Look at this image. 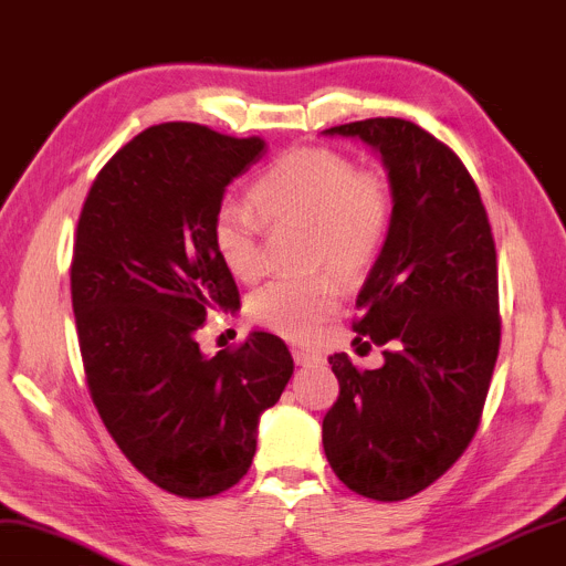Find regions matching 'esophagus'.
<instances>
[{
    "label": "esophagus",
    "instance_id": "esophagus-1",
    "mask_svg": "<svg viewBox=\"0 0 566 566\" xmlns=\"http://www.w3.org/2000/svg\"><path fill=\"white\" fill-rule=\"evenodd\" d=\"M292 357L298 366H311V364H318L321 361V354H315L311 349H301V347H294L292 349Z\"/></svg>",
    "mask_w": 566,
    "mask_h": 566
}]
</instances>
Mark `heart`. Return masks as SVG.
<instances>
[{
    "mask_svg": "<svg viewBox=\"0 0 566 566\" xmlns=\"http://www.w3.org/2000/svg\"><path fill=\"white\" fill-rule=\"evenodd\" d=\"M248 205L217 209L212 241L233 277L258 280L265 270V223L308 231L313 268H331L345 282H357L384 251L392 221V192L380 170L357 168L349 156L325 147L294 149L262 170ZM331 272L306 280H274L251 296L255 325L289 339H308L343 301V286Z\"/></svg>",
    "mask_w": 566,
    "mask_h": 566,
    "instance_id": "obj_1",
    "label": "heart"
}]
</instances>
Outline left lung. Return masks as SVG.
I'll use <instances>...</instances> for the list:
<instances>
[{"label": "left lung", "mask_w": 566, "mask_h": 566, "mask_svg": "<svg viewBox=\"0 0 566 566\" xmlns=\"http://www.w3.org/2000/svg\"><path fill=\"white\" fill-rule=\"evenodd\" d=\"M325 135L380 151L392 221L352 321L386 364L364 371L333 354L339 396L323 449L352 492L402 502L437 482L480 427L502 339L494 235L465 164L427 129L369 117Z\"/></svg>", "instance_id": "1"}]
</instances>
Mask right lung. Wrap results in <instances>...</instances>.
<instances>
[{
  "mask_svg": "<svg viewBox=\"0 0 566 566\" xmlns=\"http://www.w3.org/2000/svg\"><path fill=\"white\" fill-rule=\"evenodd\" d=\"M262 154L260 137L147 127L98 170L76 223L72 308L91 400L127 461L182 499L245 475L258 419L294 374L277 335L251 333L212 359L197 343L209 311L241 306L212 221Z\"/></svg>",
  "mask_w": 566,
  "mask_h": 566,
  "instance_id": "1",
  "label": "right lung"
}]
</instances>
